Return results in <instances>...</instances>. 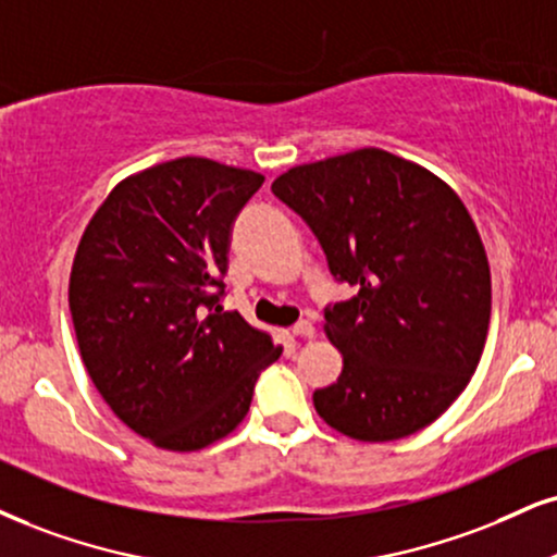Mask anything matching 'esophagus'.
<instances>
[{
    "label": "esophagus",
    "mask_w": 557,
    "mask_h": 557,
    "mask_svg": "<svg viewBox=\"0 0 557 557\" xmlns=\"http://www.w3.org/2000/svg\"><path fill=\"white\" fill-rule=\"evenodd\" d=\"M292 333L297 335V338H312V335H314V327H312V322H310V320H299L297 325L292 327Z\"/></svg>",
    "instance_id": "1"
}]
</instances>
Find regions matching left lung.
Listing matches in <instances>:
<instances>
[{"instance_id":"left-lung-1","label":"left lung","mask_w":557,"mask_h":557,"mask_svg":"<svg viewBox=\"0 0 557 557\" xmlns=\"http://www.w3.org/2000/svg\"><path fill=\"white\" fill-rule=\"evenodd\" d=\"M271 190L356 292L325 307L343 372L314 389L322 421L359 442L434 423L475 374L491 322V268L465 203L421 164L372 147L292 168Z\"/></svg>"}]
</instances>
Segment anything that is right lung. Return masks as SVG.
Wrapping results in <instances>:
<instances>
[{
    "label": "right lung",
    "mask_w": 557,
    "mask_h": 557,
    "mask_svg": "<svg viewBox=\"0 0 557 557\" xmlns=\"http://www.w3.org/2000/svg\"><path fill=\"white\" fill-rule=\"evenodd\" d=\"M263 181L206 157L154 164L115 185L79 239L69 310L82 361L113 413L162 449L235 431L281 356L219 305L232 224Z\"/></svg>",
    "instance_id": "1"
}]
</instances>
